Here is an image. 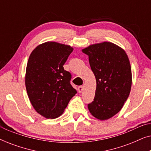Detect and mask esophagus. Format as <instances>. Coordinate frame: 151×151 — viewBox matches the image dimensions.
I'll use <instances>...</instances> for the list:
<instances>
[{
    "label": "esophagus",
    "mask_w": 151,
    "mask_h": 151,
    "mask_svg": "<svg viewBox=\"0 0 151 151\" xmlns=\"http://www.w3.org/2000/svg\"><path fill=\"white\" fill-rule=\"evenodd\" d=\"M78 92H79V93H82V92L84 91L83 86H78Z\"/></svg>",
    "instance_id": "34e87169"
}]
</instances>
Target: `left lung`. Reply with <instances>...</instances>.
Returning <instances> with one entry per match:
<instances>
[{"label": "left lung", "mask_w": 151, "mask_h": 151, "mask_svg": "<svg viewBox=\"0 0 151 151\" xmlns=\"http://www.w3.org/2000/svg\"><path fill=\"white\" fill-rule=\"evenodd\" d=\"M82 51L88 55L97 84L88 109L96 118L106 120L117 114L129 98L132 84L129 58L123 49L109 42L91 45Z\"/></svg>", "instance_id": "obj_1"}]
</instances>
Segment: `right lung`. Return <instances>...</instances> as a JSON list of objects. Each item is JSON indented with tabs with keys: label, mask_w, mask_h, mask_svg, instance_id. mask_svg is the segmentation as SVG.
I'll list each match as a JSON object with an SVG mask.
<instances>
[{
	"label": "right lung",
	"mask_w": 151,
	"mask_h": 151,
	"mask_svg": "<svg viewBox=\"0 0 151 151\" xmlns=\"http://www.w3.org/2000/svg\"><path fill=\"white\" fill-rule=\"evenodd\" d=\"M73 50L69 45L46 42L36 47L29 58L27 92L36 112L47 119L60 116L77 93L70 84L71 73L63 67Z\"/></svg>",
	"instance_id": "1"
}]
</instances>
